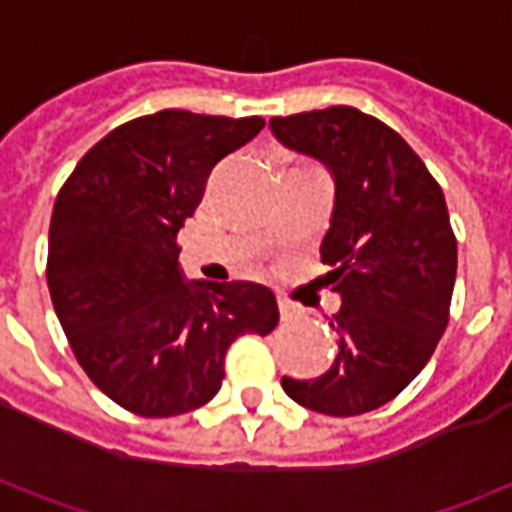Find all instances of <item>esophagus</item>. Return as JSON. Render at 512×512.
Here are the masks:
<instances>
[{
    "instance_id": "esophagus-1",
    "label": "esophagus",
    "mask_w": 512,
    "mask_h": 512,
    "mask_svg": "<svg viewBox=\"0 0 512 512\" xmlns=\"http://www.w3.org/2000/svg\"><path fill=\"white\" fill-rule=\"evenodd\" d=\"M277 304H279V315H282V321H296V318H301V310L296 307V304H293V301L282 299V296H279Z\"/></svg>"
}]
</instances>
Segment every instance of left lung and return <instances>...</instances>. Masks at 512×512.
<instances>
[{"instance_id":"8db88e82","label":"left lung","mask_w":512,"mask_h":512,"mask_svg":"<svg viewBox=\"0 0 512 512\" xmlns=\"http://www.w3.org/2000/svg\"><path fill=\"white\" fill-rule=\"evenodd\" d=\"M282 145L321 161L334 208L321 260L340 296V354L315 381L282 378L299 406L356 417L406 389L450 321L458 244L447 202L403 136L354 106L271 117Z\"/></svg>"}]
</instances>
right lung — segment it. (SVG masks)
Masks as SVG:
<instances>
[{
	"instance_id": "obj_1",
	"label": "right lung",
	"mask_w": 512,
	"mask_h": 512,
	"mask_svg": "<svg viewBox=\"0 0 512 512\" xmlns=\"http://www.w3.org/2000/svg\"><path fill=\"white\" fill-rule=\"evenodd\" d=\"M263 126L180 109L139 117L90 147L57 194L51 304L90 381L139 417L205 406L235 337L279 323L266 285L186 282L175 244L213 164Z\"/></svg>"
}]
</instances>
